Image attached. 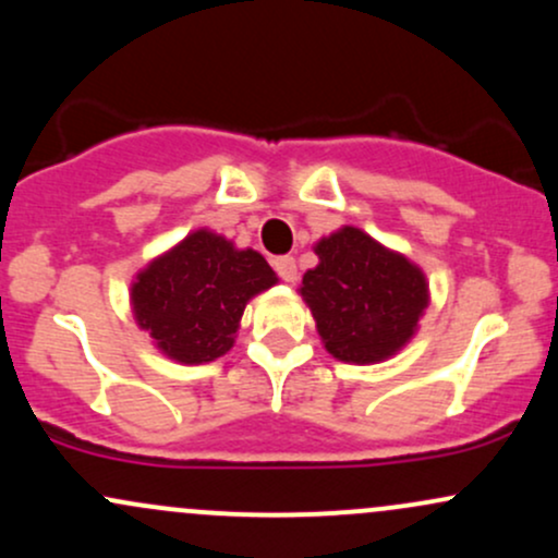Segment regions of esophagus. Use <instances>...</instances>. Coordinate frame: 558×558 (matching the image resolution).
<instances>
[{
	"label": "esophagus",
	"instance_id": "obj_1",
	"mask_svg": "<svg viewBox=\"0 0 558 558\" xmlns=\"http://www.w3.org/2000/svg\"><path fill=\"white\" fill-rule=\"evenodd\" d=\"M275 272L280 275V278L286 280V283H293V280L299 278V267H296V259L293 257H278L272 262Z\"/></svg>",
	"mask_w": 558,
	"mask_h": 558
}]
</instances>
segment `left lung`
Instances as JSON below:
<instances>
[{"instance_id": "8db88e82", "label": "left lung", "mask_w": 558, "mask_h": 558, "mask_svg": "<svg viewBox=\"0 0 558 558\" xmlns=\"http://www.w3.org/2000/svg\"><path fill=\"white\" fill-rule=\"evenodd\" d=\"M315 254L319 265L299 291L336 360L375 364L409 343L430 299L417 265L351 226L319 241Z\"/></svg>"}]
</instances>
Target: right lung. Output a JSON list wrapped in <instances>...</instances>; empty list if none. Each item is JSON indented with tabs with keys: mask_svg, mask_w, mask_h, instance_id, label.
Wrapping results in <instances>:
<instances>
[{
	"mask_svg": "<svg viewBox=\"0 0 558 558\" xmlns=\"http://www.w3.org/2000/svg\"><path fill=\"white\" fill-rule=\"evenodd\" d=\"M275 283L259 252L194 230L136 275L131 304L165 356L202 364L230 351L246 301Z\"/></svg>",
	"mask_w": 558,
	"mask_h": 558,
	"instance_id": "1",
	"label": "right lung"
}]
</instances>
